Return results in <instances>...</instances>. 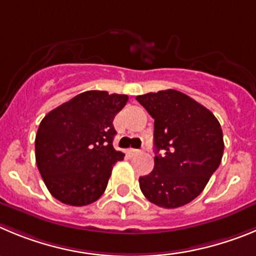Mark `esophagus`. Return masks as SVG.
<instances>
[{
  "mask_svg": "<svg viewBox=\"0 0 256 256\" xmlns=\"http://www.w3.org/2000/svg\"><path fill=\"white\" fill-rule=\"evenodd\" d=\"M126 154H130V157H133V156H136V154H140V151H138V150H134V148H130V150H126Z\"/></svg>",
  "mask_w": 256,
  "mask_h": 256,
  "instance_id": "34e87169",
  "label": "esophagus"
}]
</instances>
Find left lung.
Returning <instances> with one entry per match:
<instances>
[{
	"instance_id": "obj_1",
	"label": "left lung",
	"mask_w": 256,
	"mask_h": 256,
	"mask_svg": "<svg viewBox=\"0 0 256 256\" xmlns=\"http://www.w3.org/2000/svg\"><path fill=\"white\" fill-rule=\"evenodd\" d=\"M136 99L154 119V168L140 178V190L158 207H182L203 192L221 164L220 122L190 96L171 88Z\"/></svg>"
}]
</instances>
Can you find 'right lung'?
<instances>
[{
	"instance_id": "right-lung-1",
	"label": "right lung",
	"mask_w": 256,
	"mask_h": 256,
	"mask_svg": "<svg viewBox=\"0 0 256 256\" xmlns=\"http://www.w3.org/2000/svg\"><path fill=\"white\" fill-rule=\"evenodd\" d=\"M128 96L91 90L49 112L38 128L35 160L49 193L64 204L82 207L106 189L116 151L112 120Z\"/></svg>"
}]
</instances>
